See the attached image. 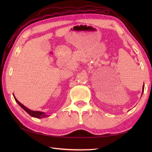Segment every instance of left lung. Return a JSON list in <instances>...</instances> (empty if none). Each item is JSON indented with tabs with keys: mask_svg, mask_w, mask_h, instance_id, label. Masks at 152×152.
Instances as JSON below:
<instances>
[{
	"mask_svg": "<svg viewBox=\"0 0 152 152\" xmlns=\"http://www.w3.org/2000/svg\"><path fill=\"white\" fill-rule=\"evenodd\" d=\"M144 87H145V86H144V84H143V86H142V93H143V91H144Z\"/></svg>",
	"mask_w": 152,
	"mask_h": 152,
	"instance_id": "obj_1",
	"label": "left lung"
}]
</instances>
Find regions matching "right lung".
<instances>
[{
  "mask_svg": "<svg viewBox=\"0 0 152 152\" xmlns=\"http://www.w3.org/2000/svg\"><path fill=\"white\" fill-rule=\"evenodd\" d=\"M13 96H14V98H15V101L18 103V104H19L20 107L25 110V111H26L27 113H28L30 116L33 117L37 118H45V117H49V115H48L45 114L44 112H39V111H33V110H31L28 109V108H26L25 106H24L23 104H21L20 102H18V101L17 100V99L15 98V95H13Z\"/></svg>",
  "mask_w": 152,
  "mask_h": 152,
  "instance_id": "1",
  "label": "right lung"
}]
</instances>
